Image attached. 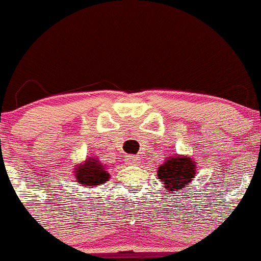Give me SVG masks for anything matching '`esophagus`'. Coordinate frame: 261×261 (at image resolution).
Here are the masks:
<instances>
[{
  "label": "esophagus",
  "instance_id": "34e87169",
  "mask_svg": "<svg viewBox=\"0 0 261 261\" xmlns=\"http://www.w3.org/2000/svg\"><path fill=\"white\" fill-rule=\"evenodd\" d=\"M128 165H136L140 161V156L138 155H125V159H124Z\"/></svg>",
  "mask_w": 261,
  "mask_h": 261
}]
</instances>
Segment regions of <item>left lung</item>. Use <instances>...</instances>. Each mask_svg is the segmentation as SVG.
Wrapping results in <instances>:
<instances>
[{"instance_id":"1","label":"left lung","mask_w":261,"mask_h":261,"mask_svg":"<svg viewBox=\"0 0 261 261\" xmlns=\"http://www.w3.org/2000/svg\"><path fill=\"white\" fill-rule=\"evenodd\" d=\"M156 175L168 192L186 188L196 176V162L188 155H170L158 167Z\"/></svg>"}]
</instances>
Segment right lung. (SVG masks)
<instances>
[{
    "label": "right lung",
    "instance_id": "right-lung-1",
    "mask_svg": "<svg viewBox=\"0 0 261 261\" xmlns=\"http://www.w3.org/2000/svg\"><path fill=\"white\" fill-rule=\"evenodd\" d=\"M73 172L77 183L84 188H94L99 184L106 183L110 179L107 166L103 165L95 156H87L86 161L75 165Z\"/></svg>",
    "mask_w": 261,
    "mask_h": 261
}]
</instances>
